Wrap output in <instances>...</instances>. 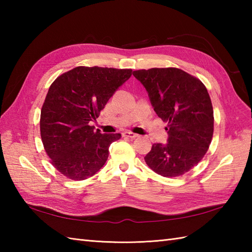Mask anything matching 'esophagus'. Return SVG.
I'll use <instances>...</instances> for the list:
<instances>
[{"label":"esophagus","mask_w":252,"mask_h":252,"mask_svg":"<svg viewBox=\"0 0 252 252\" xmlns=\"http://www.w3.org/2000/svg\"><path fill=\"white\" fill-rule=\"evenodd\" d=\"M122 136L123 137H129V138H136V137H138V135L137 134H135V133H132V132H129V131H126V132H123L122 133Z\"/></svg>","instance_id":"esophagus-1"}]
</instances>
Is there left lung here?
<instances>
[{
  "label": "left lung",
  "instance_id": "obj_1",
  "mask_svg": "<svg viewBox=\"0 0 252 252\" xmlns=\"http://www.w3.org/2000/svg\"><path fill=\"white\" fill-rule=\"evenodd\" d=\"M145 88L154 110L168 123L167 144L155 143L145 159L155 172L175 178L195 167L213 135V108L201 81L178 68L133 71Z\"/></svg>",
  "mask_w": 252,
  "mask_h": 252
}]
</instances>
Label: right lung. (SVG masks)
I'll use <instances>...</instances> for the list:
<instances>
[{
    "label": "right lung",
    "instance_id": "1",
    "mask_svg": "<svg viewBox=\"0 0 252 252\" xmlns=\"http://www.w3.org/2000/svg\"><path fill=\"white\" fill-rule=\"evenodd\" d=\"M132 73L76 67L52 83L41 110V137L52 164L68 179L85 180L105 164L110 144L121 134H103L90 125Z\"/></svg>",
    "mask_w": 252,
    "mask_h": 252
}]
</instances>
